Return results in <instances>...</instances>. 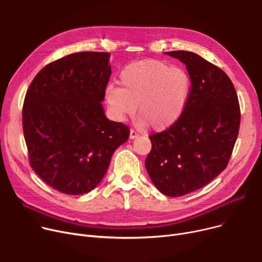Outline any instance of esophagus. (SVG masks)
<instances>
[{
  "label": "esophagus",
  "instance_id": "1",
  "mask_svg": "<svg viewBox=\"0 0 262 262\" xmlns=\"http://www.w3.org/2000/svg\"><path fill=\"white\" fill-rule=\"evenodd\" d=\"M138 136H139V135H138V133L135 132V130H133V129L129 132V139H130V140L136 139L137 137H138Z\"/></svg>",
  "mask_w": 262,
  "mask_h": 262
}]
</instances>
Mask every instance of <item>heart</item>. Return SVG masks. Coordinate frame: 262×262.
Segmentation results:
<instances>
[{
    "label": "heart",
    "instance_id": "1",
    "mask_svg": "<svg viewBox=\"0 0 262 262\" xmlns=\"http://www.w3.org/2000/svg\"><path fill=\"white\" fill-rule=\"evenodd\" d=\"M120 87L109 85L105 101L117 121H124L138 105L139 125L163 130L180 120L187 107L192 82L182 67L158 59L133 62L120 74Z\"/></svg>",
    "mask_w": 262,
    "mask_h": 262
}]
</instances>
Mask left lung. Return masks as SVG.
<instances>
[{
    "mask_svg": "<svg viewBox=\"0 0 262 262\" xmlns=\"http://www.w3.org/2000/svg\"><path fill=\"white\" fill-rule=\"evenodd\" d=\"M164 54L186 64L192 88L180 120L149 137L145 168L161 193L176 198L208 185L225 170L239 133L240 107L221 69L192 52Z\"/></svg>",
    "mask_w": 262,
    "mask_h": 262,
    "instance_id": "left-lung-1",
    "label": "left lung"
}]
</instances>
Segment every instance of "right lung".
<instances>
[{"instance_id": "add662e5", "label": "right lung", "mask_w": 262, "mask_h": 262, "mask_svg": "<svg viewBox=\"0 0 262 262\" xmlns=\"http://www.w3.org/2000/svg\"><path fill=\"white\" fill-rule=\"evenodd\" d=\"M110 54L79 52L46 66L26 92L22 122L30 162L52 188L70 195L98 186L129 129L106 118L102 102Z\"/></svg>"}]
</instances>
